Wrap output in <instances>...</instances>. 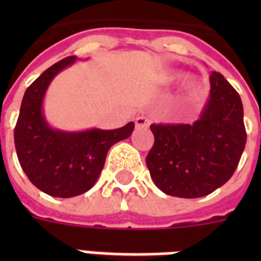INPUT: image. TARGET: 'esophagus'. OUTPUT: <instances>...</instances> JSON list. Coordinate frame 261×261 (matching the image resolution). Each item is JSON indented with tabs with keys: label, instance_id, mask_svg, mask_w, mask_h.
<instances>
[{
	"label": "esophagus",
	"instance_id": "obj_1",
	"mask_svg": "<svg viewBox=\"0 0 261 261\" xmlns=\"http://www.w3.org/2000/svg\"><path fill=\"white\" fill-rule=\"evenodd\" d=\"M149 124H150L149 119L143 118V116H138L135 119V126L137 127H149Z\"/></svg>",
	"mask_w": 261,
	"mask_h": 261
}]
</instances>
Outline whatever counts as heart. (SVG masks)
Wrapping results in <instances>:
<instances>
[{"mask_svg": "<svg viewBox=\"0 0 261 261\" xmlns=\"http://www.w3.org/2000/svg\"><path fill=\"white\" fill-rule=\"evenodd\" d=\"M182 79V74L176 71H164L160 75L159 83L163 87H173ZM204 89L198 87V81L194 79H186L181 84V94L187 102H198L203 97Z\"/></svg>", "mask_w": 261, "mask_h": 261, "instance_id": "heart-1", "label": "heart"}]
</instances>
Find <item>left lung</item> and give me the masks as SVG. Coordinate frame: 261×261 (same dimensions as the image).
I'll return each instance as SVG.
<instances>
[{
  "instance_id": "1",
  "label": "left lung",
  "mask_w": 261,
  "mask_h": 261,
  "mask_svg": "<svg viewBox=\"0 0 261 261\" xmlns=\"http://www.w3.org/2000/svg\"><path fill=\"white\" fill-rule=\"evenodd\" d=\"M210 100L192 124H151L147 169L171 196L202 198L222 187L239 165L247 133L240 94L221 73L210 75Z\"/></svg>"
}]
</instances>
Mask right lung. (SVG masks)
Here are the masks:
<instances>
[{
    "label": "right lung",
    "mask_w": 261,
    "mask_h": 261,
    "mask_svg": "<svg viewBox=\"0 0 261 261\" xmlns=\"http://www.w3.org/2000/svg\"><path fill=\"white\" fill-rule=\"evenodd\" d=\"M75 55L44 70L27 88L21 101L14 146L31 182L54 198H73L89 191L101 173L112 145L128 138L134 122L115 130L65 131L51 127L43 112L46 92L55 75L71 66Z\"/></svg>",
    "instance_id": "right-lung-1"
}]
</instances>
